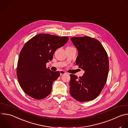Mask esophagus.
<instances>
[{"label": "esophagus", "instance_id": "34e87169", "mask_svg": "<svg viewBox=\"0 0 128 128\" xmlns=\"http://www.w3.org/2000/svg\"><path fill=\"white\" fill-rule=\"evenodd\" d=\"M59 72H60V75H63V74H66V72H65V71H63V70H60Z\"/></svg>", "mask_w": 128, "mask_h": 128}]
</instances>
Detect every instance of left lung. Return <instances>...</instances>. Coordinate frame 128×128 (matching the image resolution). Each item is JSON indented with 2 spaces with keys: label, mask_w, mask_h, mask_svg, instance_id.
<instances>
[{
  "label": "left lung",
  "mask_w": 128,
  "mask_h": 128,
  "mask_svg": "<svg viewBox=\"0 0 128 128\" xmlns=\"http://www.w3.org/2000/svg\"><path fill=\"white\" fill-rule=\"evenodd\" d=\"M70 39L78 51L76 64L85 72L79 78L70 74V94L80 102L93 100L100 94L106 82L109 69L108 54L96 38L86 36Z\"/></svg>",
  "instance_id": "left-lung-1"
}]
</instances>
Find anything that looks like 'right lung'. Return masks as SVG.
<instances>
[{"label": "right lung", "instance_id": "obj_1", "mask_svg": "<svg viewBox=\"0 0 128 128\" xmlns=\"http://www.w3.org/2000/svg\"><path fill=\"white\" fill-rule=\"evenodd\" d=\"M68 36L40 34L28 40L22 49L17 66V77L24 92L36 100L50 94L53 82L60 76L59 71L46 68L55 51L63 46Z\"/></svg>", "mask_w": 128, "mask_h": 128}]
</instances>
